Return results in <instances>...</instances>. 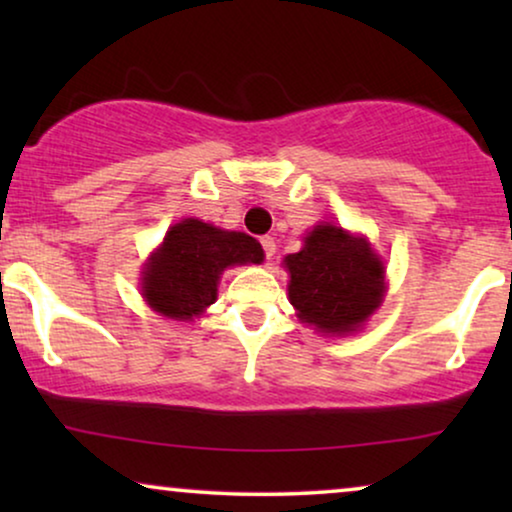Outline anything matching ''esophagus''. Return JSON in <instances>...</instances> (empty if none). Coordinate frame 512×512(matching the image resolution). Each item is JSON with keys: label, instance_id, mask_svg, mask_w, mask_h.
I'll return each mask as SVG.
<instances>
[{"label": "esophagus", "instance_id": "34e87169", "mask_svg": "<svg viewBox=\"0 0 512 512\" xmlns=\"http://www.w3.org/2000/svg\"><path fill=\"white\" fill-rule=\"evenodd\" d=\"M261 247H263V254H265V258H272V256H275V249H277L275 237H270V235L261 237Z\"/></svg>", "mask_w": 512, "mask_h": 512}]
</instances>
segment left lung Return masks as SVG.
Segmentation results:
<instances>
[{"mask_svg": "<svg viewBox=\"0 0 512 512\" xmlns=\"http://www.w3.org/2000/svg\"><path fill=\"white\" fill-rule=\"evenodd\" d=\"M289 298L305 324L324 333L359 328L382 303L384 268L363 237L338 226H317L305 247L289 254Z\"/></svg>", "mask_w": 512, "mask_h": 512, "instance_id": "1", "label": "left lung"}]
</instances>
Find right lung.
Instances as JSON below:
<instances>
[{
	"mask_svg": "<svg viewBox=\"0 0 512 512\" xmlns=\"http://www.w3.org/2000/svg\"><path fill=\"white\" fill-rule=\"evenodd\" d=\"M261 261L263 249L254 237L186 219L167 230L163 247L146 263L142 291L165 317L193 319L216 300L219 275L228 265Z\"/></svg>",
	"mask_w": 512,
	"mask_h": 512,
	"instance_id": "obj_1",
	"label": "right lung"
}]
</instances>
